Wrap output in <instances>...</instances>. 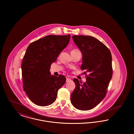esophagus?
Listing matches in <instances>:
<instances>
[{
	"instance_id": "esophagus-1",
	"label": "esophagus",
	"mask_w": 134,
	"mask_h": 134,
	"mask_svg": "<svg viewBox=\"0 0 134 134\" xmlns=\"http://www.w3.org/2000/svg\"><path fill=\"white\" fill-rule=\"evenodd\" d=\"M71 81V79L70 78H66V82H69Z\"/></svg>"
}]
</instances>
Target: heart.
Instances as JSON below:
<instances>
[{"instance_id": "heart-1", "label": "heart", "mask_w": 134, "mask_h": 134, "mask_svg": "<svg viewBox=\"0 0 134 134\" xmlns=\"http://www.w3.org/2000/svg\"><path fill=\"white\" fill-rule=\"evenodd\" d=\"M76 50H73V51H76Z\"/></svg>"}]
</instances>
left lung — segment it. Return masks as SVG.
<instances>
[{"label":"left lung","instance_id":"left-lung-1","mask_svg":"<svg viewBox=\"0 0 134 134\" xmlns=\"http://www.w3.org/2000/svg\"><path fill=\"white\" fill-rule=\"evenodd\" d=\"M72 38L82 55L81 69L89 74L84 83L74 79L75 88L71 94V102L78 109L87 110L96 107L106 96L113 74L111 54L105 45L93 37L75 35Z\"/></svg>","mask_w":134,"mask_h":134}]
</instances>
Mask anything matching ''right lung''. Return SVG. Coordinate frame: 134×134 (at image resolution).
I'll return each instance as SVG.
<instances>
[{
	"instance_id": "1",
	"label": "right lung",
	"mask_w": 134,
	"mask_h": 134,
	"mask_svg": "<svg viewBox=\"0 0 134 134\" xmlns=\"http://www.w3.org/2000/svg\"><path fill=\"white\" fill-rule=\"evenodd\" d=\"M70 35H49L28 46L21 64L23 87L35 104L45 107L56 99L58 90L66 82V77L51 75V65L69 43Z\"/></svg>"
}]
</instances>
